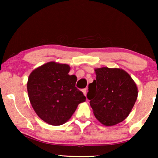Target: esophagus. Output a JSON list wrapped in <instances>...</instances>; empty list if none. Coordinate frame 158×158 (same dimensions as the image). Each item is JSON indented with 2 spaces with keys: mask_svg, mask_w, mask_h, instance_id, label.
Masks as SVG:
<instances>
[{
  "mask_svg": "<svg viewBox=\"0 0 158 158\" xmlns=\"http://www.w3.org/2000/svg\"><path fill=\"white\" fill-rule=\"evenodd\" d=\"M82 91H83L84 96H86V95H87V89H86V88H84V89H83Z\"/></svg>",
  "mask_w": 158,
  "mask_h": 158,
  "instance_id": "esophagus-1",
  "label": "esophagus"
}]
</instances>
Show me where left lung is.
Wrapping results in <instances>:
<instances>
[{
  "label": "left lung",
  "instance_id": "8db88e82",
  "mask_svg": "<svg viewBox=\"0 0 158 158\" xmlns=\"http://www.w3.org/2000/svg\"><path fill=\"white\" fill-rule=\"evenodd\" d=\"M96 80L88 85V98L96 119L104 126L124 121L138 96L135 82L126 71L103 67L95 69Z\"/></svg>",
  "mask_w": 158,
  "mask_h": 158
}]
</instances>
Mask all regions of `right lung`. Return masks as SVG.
I'll return each instance as SVG.
<instances>
[{
    "instance_id": "right-lung-1",
    "label": "right lung",
    "mask_w": 158,
    "mask_h": 158,
    "mask_svg": "<svg viewBox=\"0 0 158 158\" xmlns=\"http://www.w3.org/2000/svg\"><path fill=\"white\" fill-rule=\"evenodd\" d=\"M67 64L49 62L34 69L27 82L28 96L37 116L47 124L59 126L71 118L85 96L75 87L77 77L68 74Z\"/></svg>"
}]
</instances>
